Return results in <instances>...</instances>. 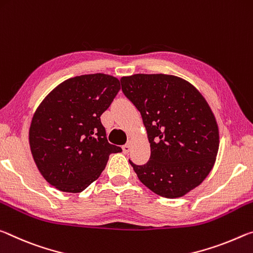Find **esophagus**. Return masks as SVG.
Wrapping results in <instances>:
<instances>
[{
	"label": "esophagus",
	"instance_id": "esophagus-1",
	"mask_svg": "<svg viewBox=\"0 0 253 253\" xmlns=\"http://www.w3.org/2000/svg\"><path fill=\"white\" fill-rule=\"evenodd\" d=\"M122 149H123V152L124 154H129L130 152V150H131V143H126L124 144V146L122 147Z\"/></svg>",
	"mask_w": 253,
	"mask_h": 253
}]
</instances>
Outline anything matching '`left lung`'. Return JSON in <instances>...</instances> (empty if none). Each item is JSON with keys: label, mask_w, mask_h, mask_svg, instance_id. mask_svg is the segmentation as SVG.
Masks as SVG:
<instances>
[{"label": "left lung", "mask_w": 253, "mask_h": 253, "mask_svg": "<svg viewBox=\"0 0 253 253\" xmlns=\"http://www.w3.org/2000/svg\"><path fill=\"white\" fill-rule=\"evenodd\" d=\"M122 92L141 113L151 155L130 164L149 189L181 197L212 170L220 144L216 120L203 95L187 81L165 74L121 78Z\"/></svg>", "instance_id": "left-lung-1"}]
</instances>
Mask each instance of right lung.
Wrapping results in <instances>:
<instances>
[{
  "instance_id": "right-lung-1",
  "label": "right lung",
  "mask_w": 253,
  "mask_h": 253,
  "mask_svg": "<svg viewBox=\"0 0 253 253\" xmlns=\"http://www.w3.org/2000/svg\"><path fill=\"white\" fill-rule=\"evenodd\" d=\"M120 89L118 78L89 74L63 82L41 102L29 143L40 173L53 187L83 192L104 170L109 156L122 151L107 141L101 122Z\"/></svg>"
}]
</instances>
